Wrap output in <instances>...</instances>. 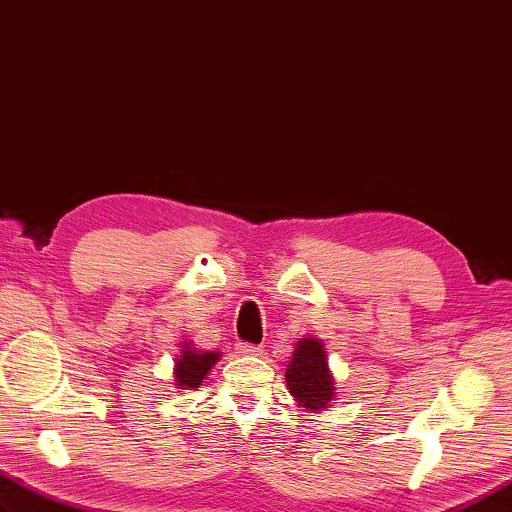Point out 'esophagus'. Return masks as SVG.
<instances>
[{
	"mask_svg": "<svg viewBox=\"0 0 512 512\" xmlns=\"http://www.w3.org/2000/svg\"><path fill=\"white\" fill-rule=\"evenodd\" d=\"M236 350L241 352V355H260V352H263V348L256 344H249V342H238Z\"/></svg>",
	"mask_w": 512,
	"mask_h": 512,
	"instance_id": "34e87169",
	"label": "esophagus"
}]
</instances>
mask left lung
Listing matches in <instances>:
<instances>
[{"instance_id": "left-lung-1", "label": "left lung", "mask_w": 512, "mask_h": 512, "mask_svg": "<svg viewBox=\"0 0 512 512\" xmlns=\"http://www.w3.org/2000/svg\"><path fill=\"white\" fill-rule=\"evenodd\" d=\"M287 385L295 401L306 410H322L333 399V379L328 372L324 346L317 339H302L287 366Z\"/></svg>"}]
</instances>
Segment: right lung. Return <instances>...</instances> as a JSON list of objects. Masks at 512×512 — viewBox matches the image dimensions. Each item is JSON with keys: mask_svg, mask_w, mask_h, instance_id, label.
Here are the masks:
<instances>
[{"mask_svg": "<svg viewBox=\"0 0 512 512\" xmlns=\"http://www.w3.org/2000/svg\"><path fill=\"white\" fill-rule=\"evenodd\" d=\"M181 357L177 359V368H175V385H179V390H188V388H199L201 381L206 379V374L210 372L212 363L219 361L217 352H203V350H192L190 344H184L181 348Z\"/></svg>", "mask_w": 512, "mask_h": 512, "instance_id": "obj_1", "label": "right lung"}]
</instances>
